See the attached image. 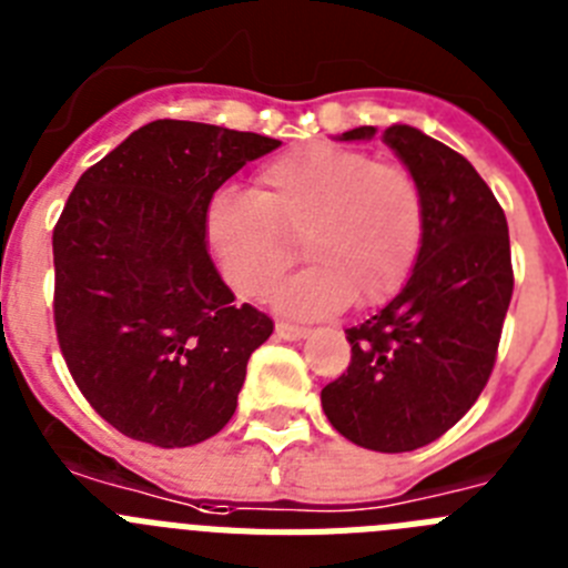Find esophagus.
I'll list each match as a JSON object with an SVG mask.
<instances>
[{
	"label": "esophagus",
	"mask_w": 568,
	"mask_h": 568,
	"mask_svg": "<svg viewBox=\"0 0 568 568\" xmlns=\"http://www.w3.org/2000/svg\"><path fill=\"white\" fill-rule=\"evenodd\" d=\"M275 333H278V338L301 341V338H307L310 329L307 327H298V324H290V321H278V324H275Z\"/></svg>",
	"instance_id": "1"
}]
</instances>
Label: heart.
Returning a JSON list of instances; mask_svg holds the SVG:
<instances>
[{"mask_svg": "<svg viewBox=\"0 0 568 568\" xmlns=\"http://www.w3.org/2000/svg\"><path fill=\"white\" fill-rule=\"evenodd\" d=\"M424 190L404 164L344 144H304L255 173L250 193H219L204 241L224 284L261 298L301 253L313 264L275 293V307L321 318L353 298L375 307L413 273L424 244Z\"/></svg>", "mask_w": 568, "mask_h": 568, "instance_id": "b5f03b06", "label": "heart"}]
</instances>
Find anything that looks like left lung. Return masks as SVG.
I'll return each instance as SVG.
<instances>
[{
    "label": "left lung",
    "mask_w": 568,
    "mask_h": 568,
    "mask_svg": "<svg viewBox=\"0 0 568 568\" xmlns=\"http://www.w3.org/2000/svg\"><path fill=\"white\" fill-rule=\"evenodd\" d=\"M375 128L341 133L373 139ZM424 190L413 275L378 315L346 329L353 361L321 389L329 424L375 453H413L453 429L484 393L509 310V227L464 155L409 124L381 133Z\"/></svg>",
    "instance_id": "1"
}]
</instances>
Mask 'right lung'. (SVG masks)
<instances>
[{
	"label": "right lung",
	"mask_w": 568,
	"mask_h": 568,
	"mask_svg": "<svg viewBox=\"0 0 568 568\" xmlns=\"http://www.w3.org/2000/svg\"><path fill=\"white\" fill-rule=\"evenodd\" d=\"M278 139L159 119L77 182L53 227L59 349L88 404L144 444L193 446L233 418L270 315L235 307L204 241L210 199Z\"/></svg>",
	"instance_id": "right-lung-1"
}]
</instances>
